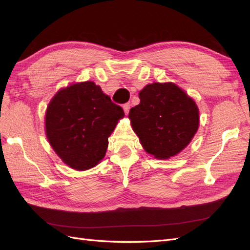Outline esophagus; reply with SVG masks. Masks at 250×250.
Wrapping results in <instances>:
<instances>
[{
	"label": "esophagus",
	"instance_id": "1",
	"mask_svg": "<svg viewBox=\"0 0 250 250\" xmlns=\"http://www.w3.org/2000/svg\"><path fill=\"white\" fill-rule=\"evenodd\" d=\"M130 109V104L129 103H126L123 105V110L125 112V115H128V112H129Z\"/></svg>",
	"mask_w": 250,
	"mask_h": 250
}]
</instances>
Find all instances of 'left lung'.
Returning <instances> with one entry per match:
<instances>
[{"mask_svg":"<svg viewBox=\"0 0 250 250\" xmlns=\"http://www.w3.org/2000/svg\"><path fill=\"white\" fill-rule=\"evenodd\" d=\"M140 104L128 118L144 150L154 158L167 160L183 151L199 127V109L190 96L172 82L147 84Z\"/></svg>","mask_w":250,"mask_h":250,"instance_id":"8db88e82","label":"left lung"}]
</instances>
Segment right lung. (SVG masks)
<instances>
[{
  "instance_id": "obj_1",
  "label": "right lung",
  "mask_w": 250,
  "mask_h": 250,
  "mask_svg": "<svg viewBox=\"0 0 250 250\" xmlns=\"http://www.w3.org/2000/svg\"><path fill=\"white\" fill-rule=\"evenodd\" d=\"M124 111L93 81L59 89L50 101L44 128L51 147L70 168L84 171L99 164L108 138Z\"/></svg>"
}]
</instances>
